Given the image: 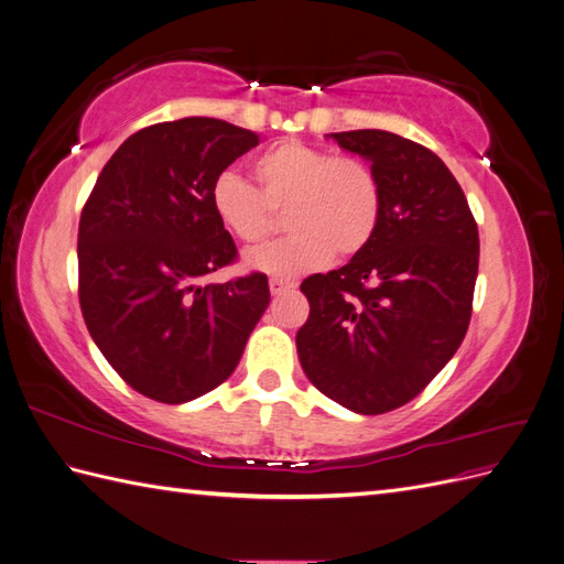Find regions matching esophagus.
I'll list each match as a JSON object with an SVG mask.
<instances>
[{
  "label": "esophagus",
  "instance_id": "obj_1",
  "mask_svg": "<svg viewBox=\"0 0 564 564\" xmlns=\"http://www.w3.org/2000/svg\"><path fill=\"white\" fill-rule=\"evenodd\" d=\"M292 289H294V282L282 280V278H272L270 280V294L272 296H282L286 292H292Z\"/></svg>",
  "mask_w": 564,
  "mask_h": 564
}]
</instances>
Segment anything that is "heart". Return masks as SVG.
Returning a JSON list of instances; mask_svg holds the SVG:
<instances>
[{
    "mask_svg": "<svg viewBox=\"0 0 564 564\" xmlns=\"http://www.w3.org/2000/svg\"><path fill=\"white\" fill-rule=\"evenodd\" d=\"M253 187L232 172L212 183V209L230 235L261 245L284 209V240L249 251L245 265L275 278L305 275L329 259L362 253L379 230L383 191L373 169L301 141H282L251 162Z\"/></svg>",
    "mask_w": 564,
    "mask_h": 564,
    "instance_id": "heart-1",
    "label": "heart"
}]
</instances>
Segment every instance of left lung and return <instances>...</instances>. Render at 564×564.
Wrapping results in <instances>:
<instances>
[{
	"label": "left lung",
	"instance_id": "1",
	"mask_svg": "<svg viewBox=\"0 0 564 564\" xmlns=\"http://www.w3.org/2000/svg\"><path fill=\"white\" fill-rule=\"evenodd\" d=\"M332 139L371 162L383 214L362 253L301 282L311 315L296 350L329 400L386 414L414 400L464 340L480 237L464 191L429 148L381 129Z\"/></svg>",
	"mask_w": 564,
	"mask_h": 564
}]
</instances>
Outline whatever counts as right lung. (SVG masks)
<instances>
[{
  "instance_id": "right-lung-1",
  "label": "right lung",
  "mask_w": 564,
  "mask_h": 564,
  "mask_svg": "<svg viewBox=\"0 0 564 564\" xmlns=\"http://www.w3.org/2000/svg\"><path fill=\"white\" fill-rule=\"evenodd\" d=\"M256 145L253 131L214 117L145 127L117 148L84 204V322L110 367L150 400L191 402L224 383L268 308L263 272L199 284L237 259L212 183Z\"/></svg>"
}]
</instances>
